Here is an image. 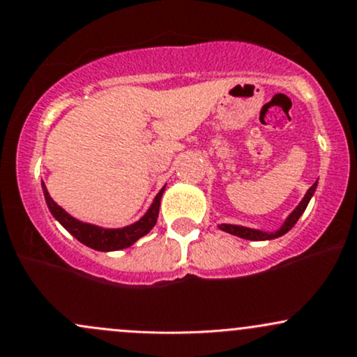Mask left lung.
<instances>
[{
	"mask_svg": "<svg viewBox=\"0 0 357 357\" xmlns=\"http://www.w3.org/2000/svg\"><path fill=\"white\" fill-rule=\"evenodd\" d=\"M317 183H313L312 187H310L308 190H306L305 197L301 199L300 204L296 206V209L293 211V213L289 214V216L286 218V221L282 223V226L279 229H275V231H262V229H254V228H247V226H238V225H220V229H223V231L229 233V235H235V236H240V238H245V240H255V241H260V240H272V238H278V236H282L284 233L289 231L291 228H293L294 225H296V221L300 220V216L303 213H305L306 206H308L310 199L313 197V194H315L317 190Z\"/></svg>",
	"mask_w": 357,
	"mask_h": 357,
	"instance_id": "8db88e82",
	"label": "left lung"
}]
</instances>
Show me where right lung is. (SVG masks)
Listing matches in <instances>:
<instances>
[{"label":"right lung","mask_w":357,"mask_h":357,"mask_svg":"<svg viewBox=\"0 0 357 357\" xmlns=\"http://www.w3.org/2000/svg\"><path fill=\"white\" fill-rule=\"evenodd\" d=\"M42 190H44L45 202H47V208L51 211L52 216H54L76 240L82 241L86 247L93 248V250L114 252L131 247L134 241H137L141 236L148 235V233L151 231L153 226L156 225V220H158L160 201H162L165 187L156 194L155 201L149 206L146 214H144L139 221H136V223L129 226H124V228H102V226L97 225L83 223V221L73 218L71 214H68L61 206H57L56 202L52 201L47 189H45L44 182H42Z\"/></svg>","instance_id":"right-lung-1"}]
</instances>
